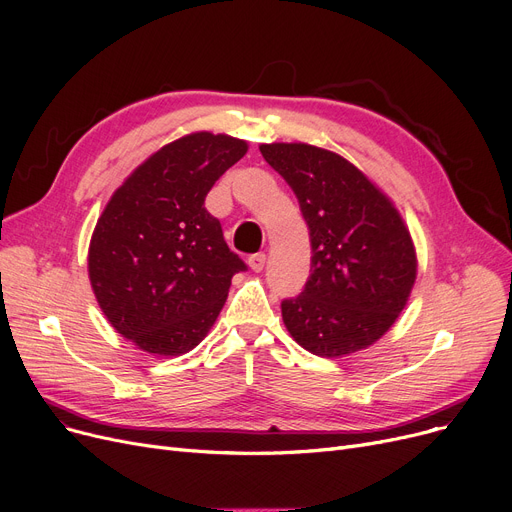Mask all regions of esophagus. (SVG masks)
Instances as JSON below:
<instances>
[{
	"label": "esophagus",
	"mask_w": 512,
	"mask_h": 512,
	"mask_svg": "<svg viewBox=\"0 0 512 512\" xmlns=\"http://www.w3.org/2000/svg\"><path fill=\"white\" fill-rule=\"evenodd\" d=\"M265 253H255V255H251L249 257V265H251V270L253 272H261L263 267H265Z\"/></svg>",
	"instance_id": "1"
}]
</instances>
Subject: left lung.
Returning a JSON list of instances; mask_svg holds the SVG:
<instances>
[{
	"instance_id": "obj_1",
	"label": "left lung",
	"mask_w": 512,
	"mask_h": 512,
	"mask_svg": "<svg viewBox=\"0 0 512 512\" xmlns=\"http://www.w3.org/2000/svg\"><path fill=\"white\" fill-rule=\"evenodd\" d=\"M299 199L311 238V274L282 301V319L305 351L342 357L382 338L417 276L411 234L394 205L353 164L305 143L259 147Z\"/></svg>"
}]
</instances>
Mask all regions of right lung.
<instances>
[{
  "label": "right lung",
  "instance_id": "obj_1",
  "mask_svg": "<svg viewBox=\"0 0 512 512\" xmlns=\"http://www.w3.org/2000/svg\"><path fill=\"white\" fill-rule=\"evenodd\" d=\"M247 143L195 132L153 153L114 193L89 247V278L110 324L139 348L174 357L193 351L218 319L232 253L205 197Z\"/></svg>",
  "mask_w": 512,
  "mask_h": 512
}]
</instances>
